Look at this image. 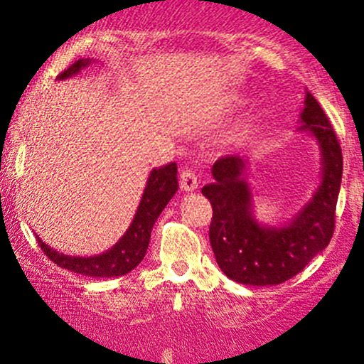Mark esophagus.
I'll use <instances>...</instances> for the list:
<instances>
[{"instance_id":"obj_1","label":"esophagus","mask_w":364,"mask_h":364,"mask_svg":"<svg viewBox=\"0 0 364 364\" xmlns=\"http://www.w3.org/2000/svg\"><path fill=\"white\" fill-rule=\"evenodd\" d=\"M179 185H181L183 191H195L198 188V179H196L193 171H183L181 176H179Z\"/></svg>"}]
</instances>
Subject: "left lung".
<instances>
[{
    "label": "left lung",
    "instance_id": "left-lung-1",
    "mask_svg": "<svg viewBox=\"0 0 364 364\" xmlns=\"http://www.w3.org/2000/svg\"><path fill=\"white\" fill-rule=\"evenodd\" d=\"M301 127L316 141L321 174L308 202L291 219L265 224L255 215V193L248 183L250 157H220L212 166L214 183L202 188L210 200L208 236L217 265L231 281L245 286H275L298 275L330 243L342 179V152L330 121L306 90Z\"/></svg>",
    "mask_w": 364,
    "mask_h": 364
}]
</instances>
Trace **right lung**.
<instances>
[{
  "instance_id": "right-lung-1",
  "label": "right lung",
  "mask_w": 364,
  "mask_h": 364,
  "mask_svg": "<svg viewBox=\"0 0 364 364\" xmlns=\"http://www.w3.org/2000/svg\"><path fill=\"white\" fill-rule=\"evenodd\" d=\"M92 63H94V58H85V60L82 58V60L75 61L61 75H58L56 80L72 78ZM178 188L176 162H169V164L150 171L147 185L144 188L140 203L127 232L109 250L94 255V257H72V255L60 253L49 245H46L39 236H36L37 243L44 250L46 257L56 265H60L61 269L72 270L75 274L89 275V277H119V275L132 272L144 260L154 224H156L161 212L164 210V207L169 203V200L176 195Z\"/></svg>"
}]
</instances>
